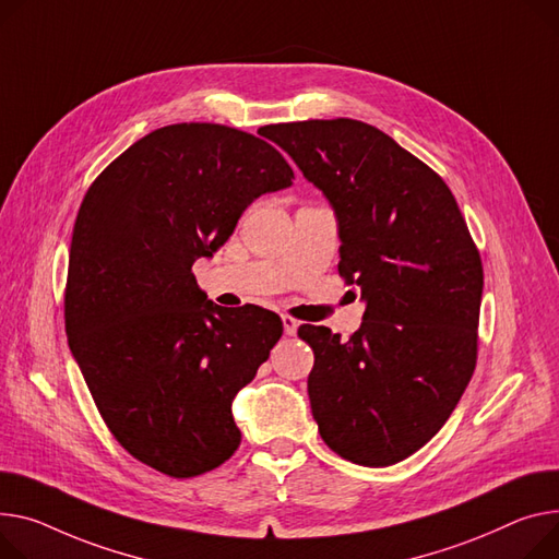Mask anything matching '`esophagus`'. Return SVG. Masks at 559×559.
Instances as JSON below:
<instances>
[{"instance_id":"esophagus-1","label":"esophagus","mask_w":559,"mask_h":559,"mask_svg":"<svg viewBox=\"0 0 559 559\" xmlns=\"http://www.w3.org/2000/svg\"><path fill=\"white\" fill-rule=\"evenodd\" d=\"M281 321H283V330H285V334H296V328H299V321H296L294 317H289V314H281Z\"/></svg>"}]
</instances>
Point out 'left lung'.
<instances>
[{
  "instance_id": "1",
  "label": "left lung",
  "mask_w": 559,
  "mask_h": 559,
  "mask_svg": "<svg viewBox=\"0 0 559 559\" xmlns=\"http://www.w3.org/2000/svg\"><path fill=\"white\" fill-rule=\"evenodd\" d=\"M267 136L334 209L340 276L366 304L348 340L299 328L314 350L308 395L319 433L350 463H400L448 423L472 380L478 249L448 183L382 130L314 119L267 126Z\"/></svg>"
}]
</instances>
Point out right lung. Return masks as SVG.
Wrapping results in <instances>:
<instances>
[{
	"label": "right lung",
	"instance_id": "right-lung-1",
	"mask_svg": "<svg viewBox=\"0 0 559 559\" xmlns=\"http://www.w3.org/2000/svg\"><path fill=\"white\" fill-rule=\"evenodd\" d=\"M294 173L267 141L217 123L145 134L90 186L73 225L64 328L107 429L175 478L231 459L236 393L281 340V317L219 308L191 272Z\"/></svg>",
	"mask_w": 559,
	"mask_h": 559
}]
</instances>
